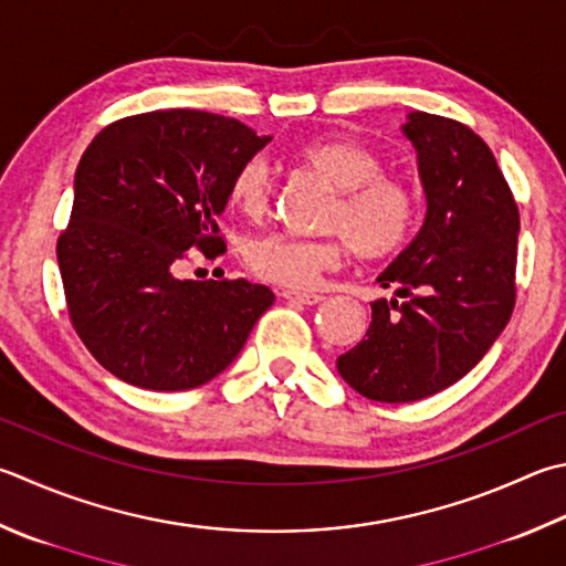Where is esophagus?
<instances>
[{"mask_svg":"<svg viewBox=\"0 0 566 566\" xmlns=\"http://www.w3.org/2000/svg\"><path fill=\"white\" fill-rule=\"evenodd\" d=\"M283 297H287V301L301 303V305H317V303L325 301V297L319 293H303V291H283Z\"/></svg>","mask_w":566,"mask_h":566,"instance_id":"1","label":"esophagus"}]
</instances>
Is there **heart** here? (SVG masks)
<instances>
[{
	"label": "heart",
	"mask_w": 566,
	"mask_h": 566,
	"mask_svg": "<svg viewBox=\"0 0 566 566\" xmlns=\"http://www.w3.org/2000/svg\"><path fill=\"white\" fill-rule=\"evenodd\" d=\"M305 169L337 189L329 207V239H293L285 233L253 239L247 249L249 269L271 283L313 287L335 271L345 253L389 259L407 247L419 223V195L397 177L384 175V163L369 147L352 140H313L295 153ZM229 205L247 219H261L271 205V172L263 159H249L231 177Z\"/></svg>",
	"instance_id": "heart-1"
}]
</instances>
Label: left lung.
I'll return each instance as SVG.
<instances>
[{"label": "left lung", "mask_w": 566, "mask_h": 566, "mask_svg": "<svg viewBox=\"0 0 566 566\" xmlns=\"http://www.w3.org/2000/svg\"><path fill=\"white\" fill-rule=\"evenodd\" d=\"M401 133L419 159L426 219L377 283L409 301L371 303L367 337L337 357L339 377L384 403L465 377L515 307L520 214L495 155L451 117L413 111Z\"/></svg>", "instance_id": "1"}]
</instances>
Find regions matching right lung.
<instances>
[{
  "label": "right lung",
  "mask_w": 566,
  "mask_h": 566,
  "mask_svg": "<svg viewBox=\"0 0 566 566\" xmlns=\"http://www.w3.org/2000/svg\"><path fill=\"white\" fill-rule=\"evenodd\" d=\"M269 143L233 117L177 108L123 117L85 147L56 255L71 323L117 379L201 387L273 305L259 283L177 275L189 249H227L217 221L231 177Z\"/></svg>",
  "instance_id": "add662e5"
}]
</instances>
